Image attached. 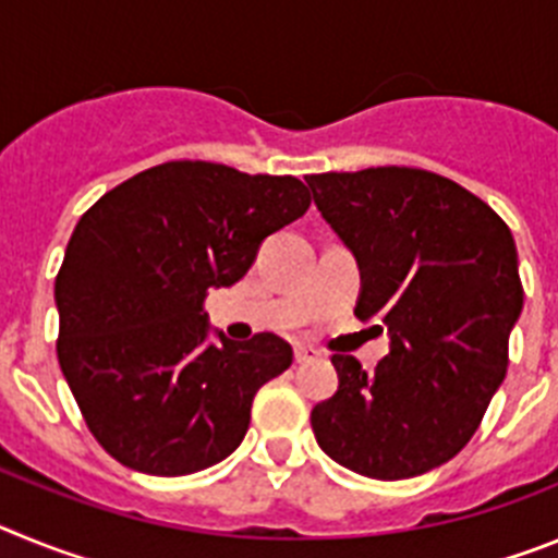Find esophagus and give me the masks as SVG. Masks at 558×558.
<instances>
[{
  "instance_id": "esophagus-1",
  "label": "esophagus",
  "mask_w": 558,
  "mask_h": 558,
  "mask_svg": "<svg viewBox=\"0 0 558 558\" xmlns=\"http://www.w3.org/2000/svg\"><path fill=\"white\" fill-rule=\"evenodd\" d=\"M295 363H313V360L322 357V352L313 347H295Z\"/></svg>"
}]
</instances>
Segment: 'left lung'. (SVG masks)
Returning <instances> with one entry per match:
<instances>
[{
	"mask_svg": "<svg viewBox=\"0 0 558 558\" xmlns=\"http://www.w3.org/2000/svg\"><path fill=\"white\" fill-rule=\"evenodd\" d=\"M304 181L357 259L354 315L391 335L374 372L332 354L338 391L313 408L315 441L357 475H425L466 447L506 377L522 313L514 236L470 190L416 167Z\"/></svg>",
	"mask_w": 558,
	"mask_h": 558,
	"instance_id": "obj_1",
	"label": "left lung"
}]
</instances>
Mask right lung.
Instances as JSON below:
<instances>
[{
	"label": "right lung",
	"mask_w": 558,
	"mask_h": 558,
	"mask_svg": "<svg viewBox=\"0 0 558 558\" xmlns=\"http://www.w3.org/2000/svg\"><path fill=\"white\" fill-rule=\"evenodd\" d=\"M310 209L293 175L167 161L77 220L56 276L58 363L102 450L179 477L240 447L256 391L293 363L259 332L209 343L204 299L240 282L263 240Z\"/></svg>",
	"instance_id": "obj_1"
}]
</instances>
